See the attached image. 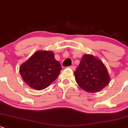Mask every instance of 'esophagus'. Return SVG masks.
Listing matches in <instances>:
<instances>
[{
  "instance_id": "esophagus-1",
  "label": "esophagus",
  "mask_w": 128,
  "mask_h": 128,
  "mask_svg": "<svg viewBox=\"0 0 128 128\" xmlns=\"http://www.w3.org/2000/svg\"><path fill=\"white\" fill-rule=\"evenodd\" d=\"M70 68H71V69H72L73 70H74V69H75V66L73 65V66H70Z\"/></svg>"
}]
</instances>
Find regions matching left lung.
Listing matches in <instances>:
<instances>
[{"label": "left lung", "mask_w": 128, "mask_h": 128, "mask_svg": "<svg viewBox=\"0 0 128 128\" xmlns=\"http://www.w3.org/2000/svg\"><path fill=\"white\" fill-rule=\"evenodd\" d=\"M76 83L89 93L102 90L110 83V77L103 63L92 55H84L74 72Z\"/></svg>", "instance_id": "8db88e82"}]
</instances>
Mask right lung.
<instances>
[{"instance_id": "right-lung-1", "label": "right lung", "mask_w": 128, "mask_h": 128, "mask_svg": "<svg viewBox=\"0 0 128 128\" xmlns=\"http://www.w3.org/2000/svg\"><path fill=\"white\" fill-rule=\"evenodd\" d=\"M51 51H38L21 64L19 72L24 82L36 90H42L55 80L62 70Z\"/></svg>"}]
</instances>
